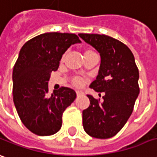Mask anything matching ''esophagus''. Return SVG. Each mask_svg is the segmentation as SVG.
Segmentation results:
<instances>
[{
	"label": "esophagus",
	"instance_id": "obj_1",
	"mask_svg": "<svg viewBox=\"0 0 157 157\" xmlns=\"http://www.w3.org/2000/svg\"><path fill=\"white\" fill-rule=\"evenodd\" d=\"M82 94H84V93L82 92V91H79V90H76V95H77V96L82 95Z\"/></svg>",
	"mask_w": 157,
	"mask_h": 157
}]
</instances>
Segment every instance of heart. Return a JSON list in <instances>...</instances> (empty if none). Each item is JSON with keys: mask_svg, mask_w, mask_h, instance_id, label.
<instances>
[{"mask_svg": "<svg viewBox=\"0 0 157 157\" xmlns=\"http://www.w3.org/2000/svg\"><path fill=\"white\" fill-rule=\"evenodd\" d=\"M93 51L91 50H87L86 52H84V55H86V54H88V53H93ZM72 82L74 85L75 86H82L83 83V80L82 78H80V77H75L73 80H72Z\"/></svg>", "mask_w": 157, "mask_h": 157, "instance_id": "b5f03b06", "label": "heart"}]
</instances>
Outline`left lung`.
Wrapping results in <instances>:
<instances>
[{
	"label": "left lung",
	"mask_w": 157,
	"mask_h": 157,
	"mask_svg": "<svg viewBox=\"0 0 157 157\" xmlns=\"http://www.w3.org/2000/svg\"><path fill=\"white\" fill-rule=\"evenodd\" d=\"M78 35L100 53L99 73L90 87L104 92L101 101L87 94L90 105L82 111L83 128L93 137L110 138L132 113L139 94L138 69L131 50L118 39L103 34Z\"/></svg>",
	"instance_id": "left-lung-1"
}]
</instances>
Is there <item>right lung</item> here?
<instances>
[{"label": "right lung", "instance_id": "right-lung-1", "mask_svg": "<svg viewBox=\"0 0 157 157\" xmlns=\"http://www.w3.org/2000/svg\"><path fill=\"white\" fill-rule=\"evenodd\" d=\"M81 43L73 33H46L25 43L13 70V103L20 120L38 136H51L62 126L65 109L76 98L70 87L48 95V82L70 45Z\"/></svg>", "mask_w": 157, "mask_h": 157}]
</instances>
